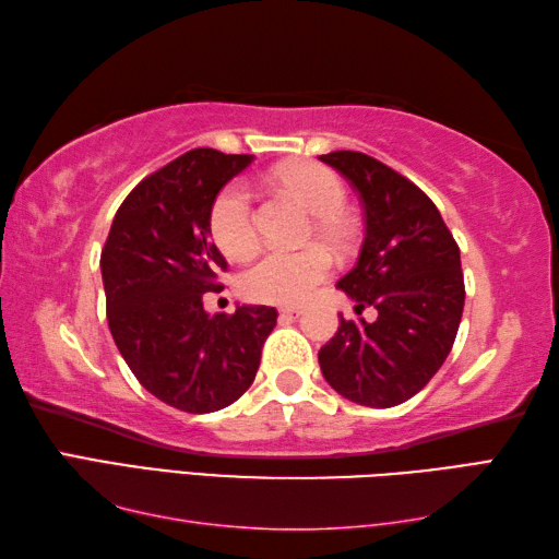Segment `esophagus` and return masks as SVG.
Here are the masks:
<instances>
[{"label":"esophagus","instance_id":"1","mask_svg":"<svg viewBox=\"0 0 559 559\" xmlns=\"http://www.w3.org/2000/svg\"><path fill=\"white\" fill-rule=\"evenodd\" d=\"M302 314V307H281V317L283 319H295Z\"/></svg>","mask_w":559,"mask_h":559}]
</instances>
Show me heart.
Masks as SVG:
<instances>
[{
  "label": "heart",
  "mask_w": 559,
  "mask_h": 559,
  "mask_svg": "<svg viewBox=\"0 0 559 559\" xmlns=\"http://www.w3.org/2000/svg\"><path fill=\"white\" fill-rule=\"evenodd\" d=\"M278 182L317 213L314 228L322 240L329 245L346 242V225L338 218L346 192L334 173L319 165L300 163L283 168ZM209 228L213 240L228 257H242L254 247L257 223L252 197L242 182H230L213 199ZM329 271L331 259L319 247L266 249L242 269L240 293L254 302L295 305L310 298L314 288L326 281Z\"/></svg>",
  "instance_id": "heart-1"
}]
</instances>
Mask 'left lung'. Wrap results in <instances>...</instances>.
<instances>
[{
    "instance_id": "1",
    "label": "left lung",
    "mask_w": 559,
    "mask_h": 559,
    "mask_svg": "<svg viewBox=\"0 0 559 559\" xmlns=\"http://www.w3.org/2000/svg\"><path fill=\"white\" fill-rule=\"evenodd\" d=\"M319 160L346 177L365 211L358 264L336 288L358 314L377 310L374 322L341 317L319 367L343 399L399 406L430 382L454 346L466 300L459 245L432 199L389 165L358 151Z\"/></svg>"
}]
</instances>
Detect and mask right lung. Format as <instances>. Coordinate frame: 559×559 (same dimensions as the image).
<instances>
[{
  "label": "right lung",
  "instance_id": "obj_1",
  "mask_svg": "<svg viewBox=\"0 0 559 559\" xmlns=\"http://www.w3.org/2000/svg\"><path fill=\"white\" fill-rule=\"evenodd\" d=\"M252 156L194 148L141 180L117 209L100 254L110 334L153 396L185 413L240 399L278 312L242 305L209 314L204 293L228 269L211 240L213 199Z\"/></svg>",
  "mask_w": 559,
  "mask_h": 559
}]
</instances>
